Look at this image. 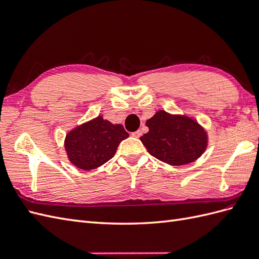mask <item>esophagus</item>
<instances>
[{"label":"esophagus","mask_w":259,"mask_h":259,"mask_svg":"<svg viewBox=\"0 0 259 259\" xmlns=\"http://www.w3.org/2000/svg\"><path fill=\"white\" fill-rule=\"evenodd\" d=\"M142 131H136V132H134V133H132V136L133 137H135V138H139L140 136H142Z\"/></svg>","instance_id":"34e87169"}]
</instances>
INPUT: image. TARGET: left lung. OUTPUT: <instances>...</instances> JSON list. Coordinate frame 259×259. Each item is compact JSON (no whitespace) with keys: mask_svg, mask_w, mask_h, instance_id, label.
Instances as JSON below:
<instances>
[{"mask_svg":"<svg viewBox=\"0 0 259 259\" xmlns=\"http://www.w3.org/2000/svg\"><path fill=\"white\" fill-rule=\"evenodd\" d=\"M149 132L140 137L148 152L169 165H185L200 158L207 146V134L186 115L160 110L146 122Z\"/></svg>","mask_w":259,"mask_h":259,"instance_id":"obj_1","label":"left lung"}]
</instances>
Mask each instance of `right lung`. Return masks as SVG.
Returning a JSON list of instances; mask_svg holds the SVG:
<instances>
[{"label":"right lung","mask_w":259,"mask_h":259,"mask_svg":"<svg viewBox=\"0 0 259 259\" xmlns=\"http://www.w3.org/2000/svg\"><path fill=\"white\" fill-rule=\"evenodd\" d=\"M128 136L121 124H112L97 116L69 132L65 148L73 165L91 170L112 159L120 143Z\"/></svg>","instance_id":"right-lung-1"}]
</instances>
